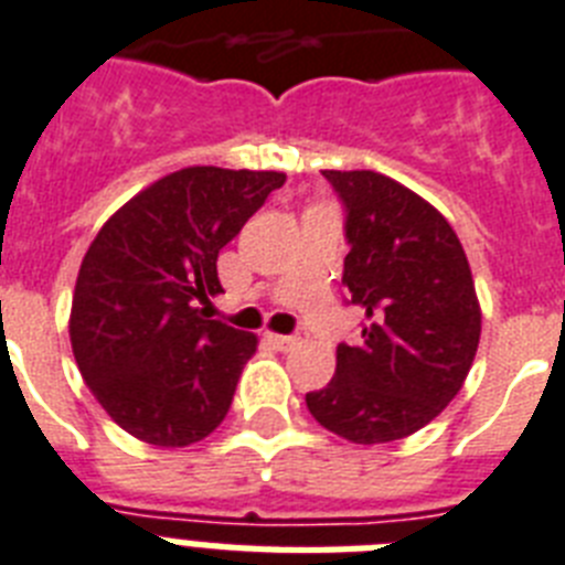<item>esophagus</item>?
Returning a JSON list of instances; mask_svg holds the SVG:
<instances>
[{
	"label": "esophagus",
	"mask_w": 565,
	"mask_h": 565,
	"mask_svg": "<svg viewBox=\"0 0 565 565\" xmlns=\"http://www.w3.org/2000/svg\"><path fill=\"white\" fill-rule=\"evenodd\" d=\"M267 341L275 350H292L296 348V335H281V333H267Z\"/></svg>",
	"instance_id": "esophagus-1"
}]
</instances>
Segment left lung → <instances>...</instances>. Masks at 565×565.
I'll use <instances>...</instances> for the list:
<instances>
[{"instance_id": "1", "label": "left lung", "mask_w": 565, "mask_h": 565, "mask_svg": "<svg viewBox=\"0 0 565 565\" xmlns=\"http://www.w3.org/2000/svg\"><path fill=\"white\" fill-rule=\"evenodd\" d=\"M321 174L344 210V301L364 321L307 407L350 443H393L443 414L471 371L482 324L471 267L451 224L416 192L367 169Z\"/></svg>"}]
</instances>
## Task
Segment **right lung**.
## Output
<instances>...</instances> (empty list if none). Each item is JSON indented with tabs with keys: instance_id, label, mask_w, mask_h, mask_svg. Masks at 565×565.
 Returning <instances> with one entry per match:
<instances>
[{
	"instance_id": "right-lung-1",
	"label": "right lung",
	"mask_w": 565,
	"mask_h": 565,
	"mask_svg": "<svg viewBox=\"0 0 565 565\" xmlns=\"http://www.w3.org/2000/svg\"><path fill=\"white\" fill-rule=\"evenodd\" d=\"M287 174L189 166L131 198L97 232L71 301V348L122 430L186 448L224 422L253 333L210 319L217 253Z\"/></svg>"
}]
</instances>
